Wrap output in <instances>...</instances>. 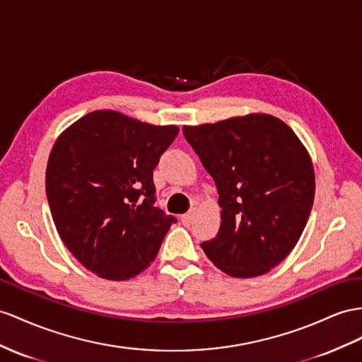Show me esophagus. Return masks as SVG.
<instances>
[{
	"mask_svg": "<svg viewBox=\"0 0 362 362\" xmlns=\"http://www.w3.org/2000/svg\"><path fill=\"white\" fill-rule=\"evenodd\" d=\"M194 217H196V209H191V211L187 212V214L182 216V223L183 225H191Z\"/></svg>",
	"mask_w": 362,
	"mask_h": 362,
	"instance_id": "1",
	"label": "esophagus"
}]
</instances>
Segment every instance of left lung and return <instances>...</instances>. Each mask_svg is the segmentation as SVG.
Segmentation results:
<instances>
[{
	"label": "left lung",
	"instance_id": "obj_1",
	"mask_svg": "<svg viewBox=\"0 0 362 362\" xmlns=\"http://www.w3.org/2000/svg\"><path fill=\"white\" fill-rule=\"evenodd\" d=\"M185 139L214 179L221 208L209 260L234 278L269 272L291 254L308 223L315 173L289 125L271 115L183 127Z\"/></svg>",
	"mask_w": 362,
	"mask_h": 362
}]
</instances>
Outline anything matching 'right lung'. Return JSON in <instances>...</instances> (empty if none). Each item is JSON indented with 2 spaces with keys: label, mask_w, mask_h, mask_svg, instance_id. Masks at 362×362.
I'll use <instances>...</instances> for the list:
<instances>
[{
  "label": "right lung",
  "mask_w": 362,
  "mask_h": 362,
  "mask_svg": "<svg viewBox=\"0 0 362 362\" xmlns=\"http://www.w3.org/2000/svg\"><path fill=\"white\" fill-rule=\"evenodd\" d=\"M179 128L98 110L64 129L45 171V191L69 251L100 278L145 271L175 217L154 206L153 170Z\"/></svg>",
  "instance_id": "add662e5"
}]
</instances>
